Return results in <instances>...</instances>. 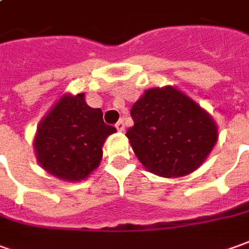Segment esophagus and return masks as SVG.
Returning a JSON list of instances; mask_svg holds the SVG:
<instances>
[{
	"label": "esophagus",
	"mask_w": 249,
	"mask_h": 249,
	"mask_svg": "<svg viewBox=\"0 0 249 249\" xmlns=\"http://www.w3.org/2000/svg\"><path fill=\"white\" fill-rule=\"evenodd\" d=\"M115 126H116V128H118L119 131H123V130H124V122H123V121H122V119H121V121L118 122V123H116Z\"/></svg>",
	"instance_id": "34e87169"
}]
</instances>
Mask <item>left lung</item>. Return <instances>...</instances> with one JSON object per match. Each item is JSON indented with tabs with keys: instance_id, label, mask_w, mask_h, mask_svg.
Listing matches in <instances>:
<instances>
[{
	"instance_id": "obj_1",
	"label": "left lung",
	"mask_w": 249,
	"mask_h": 249,
	"mask_svg": "<svg viewBox=\"0 0 249 249\" xmlns=\"http://www.w3.org/2000/svg\"><path fill=\"white\" fill-rule=\"evenodd\" d=\"M128 138L140 161L160 177L195 171L214 148L218 130L210 115L174 88L149 89L134 103Z\"/></svg>"
}]
</instances>
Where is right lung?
<instances>
[{
    "label": "right lung",
    "mask_w": 249,
    "mask_h": 249,
    "mask_svg": "<svg viewBox=\"0 0 249 249\" xmlns=\"http://www.w3.org/2000/svg\"><path fill=\"white\" fill-rule=\"evenodd\" d=\"M116 128L105 124L103 111L85 103L83 94L64 96L39 123L34 146L48 173L64 181H81L97 167L105 138Z\"/></svg>",
    "instance_id": "1"
}]
</instances>
